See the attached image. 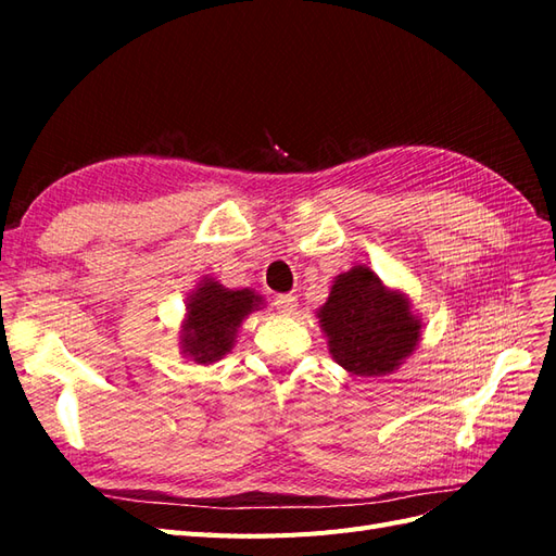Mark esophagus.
<instances>
[{"label":"esophagus","mask_w":556,"mask_h":556,"mask_svg":"<svg viewBox=\"0 0 556 556\" xmlns=\"http://www.w3.org/2000/svg\"><path fill=\"white\" fill-rule=\"evenodd\" d=\"M274 304H276L278 313H282V315H292V313H296L299 301H296V296H292V294H278Z\"/></svg>","instance_id":"esophagus-1"}]
</instances>
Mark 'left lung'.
I'll list each match as a JSON object with an SVG mask.
<instances>
[{"label": "left lung", "instance_id": "8db88e82", "mask_svg": "<svg viewBox=\"0 0 556 556\" xmlns=\"http://www.w3.org/2000/svg\"><path fill=\"white\" fill-rule=\"evenodd\" d=\"M317 319L331 359L357 378L394 374L422 339V319L406 292L387 288L366 264L333 278Z\"/></svg>", "mask_w": 556, "mask_h": 556}]
</instances>
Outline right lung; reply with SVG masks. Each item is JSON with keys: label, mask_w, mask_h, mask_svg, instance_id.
I'll use <instances>...</instances> for the list:
<instances>
[{"label": "right lung", "mask_w": 556, "mask_h": 556, "mask_svg": "<svg viewBox=\"0 0 556 556\" xmlns=\"http://www.w3.org/2000/svg\"><path fill=\"white\" fill-rule=\"evenodd\" d=\"M264 304L255 290H229L215 278H204L185 304L180 325V355L194 364H215L237 343L243 319Z\"/></svg>", "instance_id": "1"}]
</instances>
